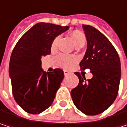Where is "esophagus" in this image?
<instances>
[{
	"instance_id": "obj_1",
	"label": "esophagus",
	"mask_w": 127,
	"mask_h": 127,
	"mask_svg": "<svg viewBox=\"0 0 127 127\" xmlns=\"http://www.w3.org/2000/svg\"><path fill=\"white\" fill-rule=\"evenodd\" d=\"M64 75L65 76H68V74H70V72L68 71H66V70H64Z\"/></svg>"
}]
</instances>
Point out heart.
I'll use <instances>...</instances> for the list:
<instances>
[{"label": "heart", "mask_w": 127, "mask_h": 127, "mask_svg": "<svg viewBox=\"0 0 127 127\" xmlns=\"http://www.w3.org/2000/svg\"><path fill=\"white\" fill-rule=\"evenodd\" d=\"M71 38L74 41L75 45L81 44V43H85L86 42V37L85 36V34L79 31H75L73 32L71 34ZM59 37H56L51 43V48L52 49H55L57 47L58 45V42H59ZM56 61L58 62L60 66L64 67V68H68L70 67V66L76 61V58L74 56H67V55H64V54H60L57 56Z\"/></svg>", "instance_id": "1"}]
</instances>
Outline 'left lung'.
I'll use <instances>...</instances> for the list:
<instances>
[{
  "label": "left lung",
  "instance_id": "1",
  "mask_svg": "<svg viewBox=\"0 0 127 127\" xmlns=\"http://www.w3.org/2000/svg\"><path fill=\"white\" fill-rule=\"evenodd\" d=\"M82 27L87 44L79 66L81 70L89 68L93 78L86 80L79 72H75L79 82L71 91V95L80 111L94 116L105 111L116 98L121 63L117 51L105 35L92 26L83 24Z\"/></svg>",
  "mask_w": 127,
  "mask_h": 127
}]
</instances>
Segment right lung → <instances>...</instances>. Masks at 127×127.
<instances>
[{"label":"right lung","instance_id":"right-lung-1","mask_svg":"<svg viewBox=\"0 0 127 127\" xmlns=\"http://www.w3.org/2000/svg\"><path fill=\"white\" fill-rule=\"evenodd\" d=\"M50 23L34 25L19 39L12 51L9 76L17 104L26 112L38 114L49 108L64 77L62 69L43 71L41 58L50 54L51 43L68 30Z\"/></svg>","mask_w":127,"mask_h":127}]
</instances>
